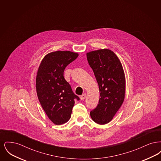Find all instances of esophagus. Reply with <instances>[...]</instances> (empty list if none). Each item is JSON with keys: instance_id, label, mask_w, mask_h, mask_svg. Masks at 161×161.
Wrapping results in <instances>:
<instances>
[{"instance_id": "obj_1", "label": "esophagus", "mask_w": 161, "mask_h": 161, "mask_svg": "<svg viewBox=\"0 0 161 161\" xmlns=\"http://www.w3.org/2000/svg\"><path fill=\"white\" fill-rule=\"evenodd\" d=\"M86 94H83L82 95L80 96V99L81 100H84L86 98Z\"/></svg>"}]
</instances>
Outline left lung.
<instances>
[{
    "label": "left lung",
    "mask_w": 161,
    "mask_h": 161,
    "mask_svg": "<svg viewBox=\"0 0 161 161\" xmlns=\"http://www.w3.org/2000/svg\"><path fill=\"white\" fill-rule=\"evenodd\" d=\"M100 90L98 106L90 112L92 120L104 125L111 121L122 106L125 91V77L122 64L111 50L102 49L86 54Z\"/></svg>",
    "instance_id": "obj_1"
}]
</instances>
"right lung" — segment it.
I'll return each instance as SVG.
<instances>
[{
	"mask_svg": "<svg viewBox=\"0 0 161 161\" xmlns=\"http://www.w3.org/2000/svg\"><path fill=\"white\" fill-rule=\"evenodd\" d=\"M78 56L77 53L58 51L46 55L39 66L36 76V91L40 104L49 119L56 125L70 118L75 100H80L66 81V67Z\"/></svg>",
	"mask_w": 161,
	"mask_h": 161,
	"instance_id": "right-lung-1",
	"label": "right lung"
}]
</instances>
